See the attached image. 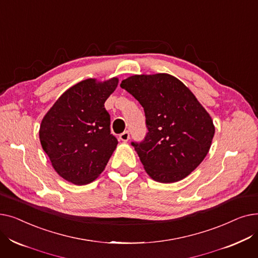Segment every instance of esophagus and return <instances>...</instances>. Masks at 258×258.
<instances>
[{
	"instance_id": "34e87169",
	"label": "esophagus",
	"mask_w": 258,
	"mask_h": 258,
	"mask_svg": "<svg viewBox=\"0 0 258 258\" xmlns=\"http://www.w3.org/2000/svg\"><path fill=\"white\" fill-rule=\"evenodd\" d=\"M119 138H120V140H121V141H123V142H126V141H128V139H130V133H128L127 131L123 132V133H122V134H120Z\"/></svg>"
}]
</instances>
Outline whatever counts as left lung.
Here are the masks:
<instances>
[{
	"label": "left lung",
	"instance_id": "left-lung-1",
	"mask_svg": "<svg viewBox=\"0 0 258 258\" xmlns=\"http://www.w3.org/2000/svg\"><path fill=\"white\" fill-rule=\"evenodd\" d=\"M120 87L144 108L148 132L132 145L147 174L161 183L186 178L210 150L215 128L208 112L182 81L166 73L133 75Z\"/></svg>",
	"mask_w": 258,
	"mask_h": 258
}]
</instances>
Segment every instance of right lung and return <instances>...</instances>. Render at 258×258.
<instances>
[{
  "label": "right lung",
  "mask_w": 258,
  "mask_h": 258,
  "mask_svg": "<svg viewBox=\"0 0 258 258\" xmlns=\"http://www.w3.org/2000/svg\"><path fill=\"white\" fill-rule=\"evenodd\" d=\"M118 78H89L68 89L45 115L39 140L53 168L68 182L86 185L105 168L118 141L104 102Z\"/></svg>",
  "instance_id": "obj_1"
}]
</instances>
